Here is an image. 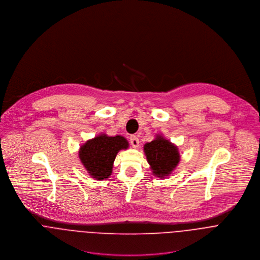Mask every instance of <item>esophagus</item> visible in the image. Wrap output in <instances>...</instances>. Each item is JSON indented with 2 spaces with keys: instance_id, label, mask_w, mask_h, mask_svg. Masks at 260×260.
<instances>
[{
  "instance_id": "34e87169",
  "label": "esophagus",
  "mask_w": 260,
  "mask_h": 260,
  "mask_svg": "<svg viewBox=\"0 0 260 260\" xmlns=\"http://www.w3.org/2000/svg\"><path fill=\"white\" fill-rule=\"evenodd\" d=\"M130 143H131V145H132L134 148L138 147V146H139V138H138L137 136H135V135H132V136L130 137Z\"/></svg>"
}]
</instances>
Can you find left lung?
Segmentation results:
<instances>
[{
    "label": "left lung",
    "instance_id": "1",
    "mask_svg": "<svg viewBox=\"0 0 260 260\" xmlns=\"http://www.w3.org/2000/svg\"><path fill=\"white\" fill-rule=\"evenodd\" d=\"M144 152L153 174L160 178L168 176L180 161L178 148L160 135L144 145Z\"/></svg>",
    "mask_w": 260,
    "mask_h": 260
}]
</instances>
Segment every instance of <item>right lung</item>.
<instances>
[{"label":"right lung","mask_w":260,"mask_h":260,"mask_svg":"<svg viewBox=\"0 0 260 260\" xmlns=\"http://www.w3.org/2000/svg\"><path fill=\"white\" fill-rule=\"evenodd\" d=\"M128 147V141L120 135L111 137L101 134L81 146L79 158L93 178L103 180L111 175L117 153Z\"/></svg>","instance_id":"add662e5"}]
</instances>
